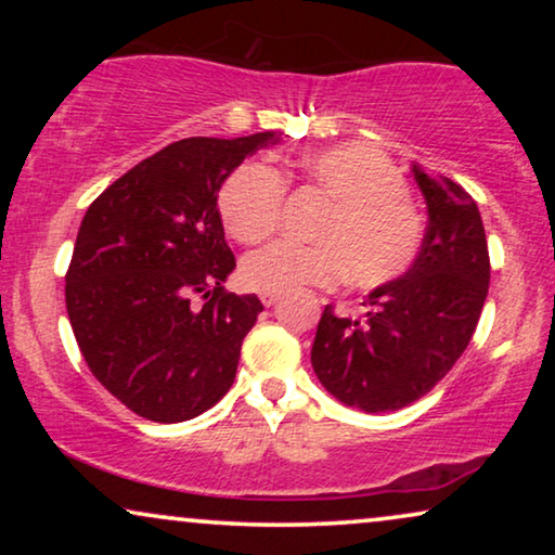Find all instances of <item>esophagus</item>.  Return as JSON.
I'll list each match as a JSON object with an SVG mask.
<instances>
[{"instance_id": "esophagus-1", "label": "esophagus", "mask_w": 555, "mask_h": 555, "mask_svg": "<svg viewBox=\"0 0 555 555\" xmlns=\"http://www.w3.org/2000/svg\"><path fill=\"white\" fill-rule=\"evenodd\" d=\"M260 300H262V306H264V308H270V306H275V302L280 300V295H272V293H262V295H260Z\"/></svg>"}]
</instances>
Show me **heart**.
Wrapping results in <instances>:
<instances>
[{
    "label": "heart",
    "instance_id": "obj_1",
    "mask_svg": "<svg viewBox=\"0 0 555 555\" xmlns=\"http://www.w3.org/2000/svg\"><path fill=\"white\" fill-rule=\"evenodd\" d=\"M298 173L333 199L318 224V245L272 242L249 253L240 278L257 293H295L331 287L348 278L359 287L391 283L412 268L422 247L424 224L406 184L389 158L363 143L310 151ZM285 181L268 164H240L219 186L217 207L224 230L242 245L268 240L283 207Z\"/></svg>",
    "mask_w": 555,
    "mask_h": 555
}]
</instances>
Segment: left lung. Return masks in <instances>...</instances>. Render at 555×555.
<instances>
[{"label": "left lung", "mask_w": 555, "mask_h": 555, "mask_svg": "<svg viewBox=\"0 0 555 555\" xmlns=\"http://www.w3.org/2000/svg\"><path fill=\"white\" fill-rule=\"evenodd\" d=\"M427 232L404 275L366 295L361 318L323 310L310 363L340 404L397 412L442 382L473 338L490 285L488 237L473 196L412 164Z\"/></svg>", "instance_id": "left-lung-1"}]
</instances>
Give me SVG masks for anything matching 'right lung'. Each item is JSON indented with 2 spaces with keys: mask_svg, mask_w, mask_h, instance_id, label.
Segmentation results:
<instances>
[{
  "mask_svg": "<svg viewBox=\"0 0 555 555\" xmlns=\"http://www.w3.org/2000/svg\"><path fill=\"white\" fill-rule=\"evenodd\" d=\"M275 143V131L169 143L82 217L67 318L93 376L143 420H194L230 391L262 302L224 293L234 255L217 196L247 156Z\"/></svg>",
  "mask_w": 555,
  "mask_h": 555,
  "instance_id": "add662e5",
  "label": "right lung"
}]
</instances>
